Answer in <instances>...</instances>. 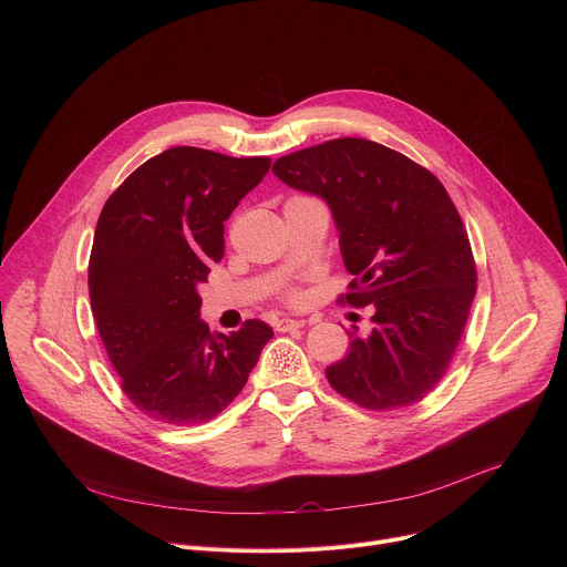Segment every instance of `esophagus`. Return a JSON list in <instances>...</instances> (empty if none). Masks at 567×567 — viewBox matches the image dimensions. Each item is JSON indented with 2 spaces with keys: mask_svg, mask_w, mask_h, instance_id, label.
<instances>
[{
  "mask_svg": "<svg viewBox=\"0 0 567 567\" xmlns=\"http://www.w3.org/2000/svg\"><path fill=\"white\" fill-rule=\"evenodd\" d=\"M305 326L302 320H293V318H280L276 320V332H291V330H300Z\"/></svg>",
  "mask_w": 567,
  "mask_h": 567,
  "instance_id": "34e87169",
  "label": "esophagus"
}]
</instances>
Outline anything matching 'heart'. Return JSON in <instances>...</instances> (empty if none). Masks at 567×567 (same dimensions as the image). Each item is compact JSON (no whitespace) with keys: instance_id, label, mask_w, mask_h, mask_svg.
<instances>
[{"instance_id":"obj_1","label":"heart","mask_w":567,"mask_h":567,"mask_svg":"<svg viewBox=\"0 0 567 567\" xmlns=\"http://www.w3.org/2000/svg\"><path fill=\"white\" fill-rule=\"evenodd\" d=\"M282 298H285L287 302H291V305H298V302L302 300V289H300V287H287V289L282 291Z\"/></svg>"}]
</instances>
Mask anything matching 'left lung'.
Instances as JSON below:
<instances>
[{"label":"left lung","mask_w":567,"mask_h":567,"mask_svg":"<svg viewBox=\"0 0 567 567\" xmlns=\"http://www.w3.org/2000/svg\"><path fill=\"white\" fill-rule=\"evenodd\" d=\"M276 177L326 199L354 276L341 305L374 307L372 332H350L330 385L368 411L422 401L446 374L475 296L464 221L442 182L365 138H334L280 156Z\"/></svg>","instance_id":"obj_1"}]
</instances>
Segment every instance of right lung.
I'll list each match as a JSON object with an SVG mask.
<instances>
[{
	"mask_svg": "<svg viewBox=\"0 0 567 567\" xmlns=\"http://www.w3.org/2000/svg\"><path fill=\"white\" fill-rule=\"evenodd\" d=\"M271 166L177 145L138 166L105 202L90 256L92 311L121 388L161 424H204L245 388L274 330L245 320L210 334L199 320L224 221Z\"/></svg>",
	"mask_w": 567,
	"mask_h": 567,
	"instance_id": "add662e5",
	"label": "right lung"
}]
</instances>
